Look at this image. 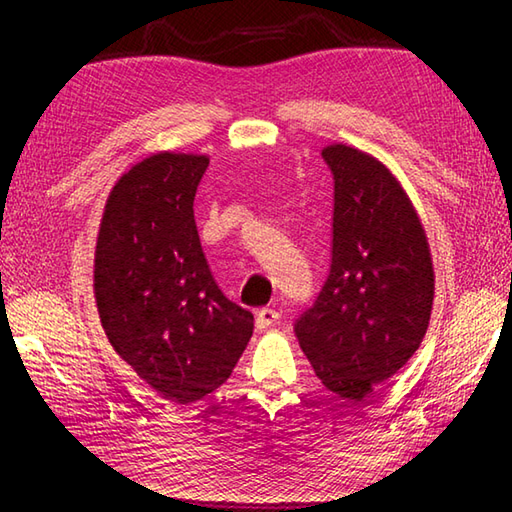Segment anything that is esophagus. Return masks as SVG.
Returning a JSON list of instances; mask_svg holds the SVG:
<instances>
[{
    "mask_svg": "<svg viewBox=\"0 0 512 512\" xmlns=\"http://www.w3.org/2000/svg\"><path fill=\"white\" fill-rule=\"evenodd\" d=\"M279 317H281V314H279L275 308H262V310H257L255 325H257L259 330H266V328H270V325H273V323H277Z\"/></svg>",
    "mask_w": 512,
    "mask_h": 512,
    "instance_id": "esophagus-1",
    "label": "esophagus"
}]
</instances>
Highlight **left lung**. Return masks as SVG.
I'll return each instance as SVG.
<instances>
[{
    "mask_svg": "<svg viewBox=\"0 0 512 512\" xmlns=\"http://www.w3.org/2000/svg\"><path fill=\"white\" fill-rule=\"evenodd\" d=\"M321 156L334 180L332 262L295 334L321 383L358 402L420 347L433 266L418 213L383 162L347 145Z\"/></svg>",
    "mask_w": 512,
    "mask_h": 512,
    "instance_id": "8db88e82",
    "label": "left lung"
}]
</instances>
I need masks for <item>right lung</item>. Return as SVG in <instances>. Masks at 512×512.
<instances>
[{
    "instance_id": "right-lung-1",
    "label": "right lung",
    "mask_w": 512,
    "mask_h": 512,
    "mask_svg": "<svg viewBox=\"0 0 512 512\" xmlns=\"http://www.w3.org/2000/svg\"><path fill=\"white\" fill-rule=\"evenodd\" d=\"M209 158L160 151L107 198L94 295L118 356L162 398L189 405L231 376L253 314L217 288L193 217Z\"/></svg>"
}]
</instances>
